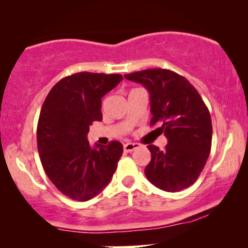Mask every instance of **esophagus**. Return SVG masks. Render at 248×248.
<instances>
[{"instance_id": "esophagus-1", "label": "esophagus", "mask_w": 248, "mask_h": 248, "mask_svg": "<svg viewBox=\"0 0 248 248\" xmlns=\"http://www.w3.org/2000/svg\"><path fill=\"white\" fill-rule=\"evenodd\" d=\"M140 147V144L139 143H133V142H128V143H125L124 144V151L125 152H132L134 151L135 149H138Z\"/></svg>"}]
</instances>
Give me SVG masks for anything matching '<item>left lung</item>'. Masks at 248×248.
Segmentation results:
<instances>
[{
  "mask_svg": "<svg viewBox=\"0 0 248 248\" xmlns=\"http://www.w3.org/2000/svg\"><path fill=\"white\" fill-rule=\"evenodd\" d=\"M150 93L152 118L168 144L159 150L148 145L151 161L144 174L151 184L166 192H179L194 184L208 160L212 123L208 107L198 90L184 77L165 69L125 74Z\"/></svg>",
  "mask_w": 248,
  "mask_h": 248,
  "instance_id": "left-lung-1",
  "label": "left lung"
}]
</instances>
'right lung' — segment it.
<instances>
[{
	"instance_id": "1",
	"label": "right lung",
	"mask_w": 248,
	"mask_h": 248,
	"mask_svg": "<svg viewBox=\"0 0 248 248\" xmlns=\"http://www.w3.org/2000/svg\"><path fill=\"white\" fill-rule=\"evenodd\" d=\"M121 74L80 72L63 78L44 101L37 125L40 161L60 192L88 201L108 185L123 154V145L88 142L89 126L103 120L101 98L114 89Z\"/></svg>"
}]
</instances>
